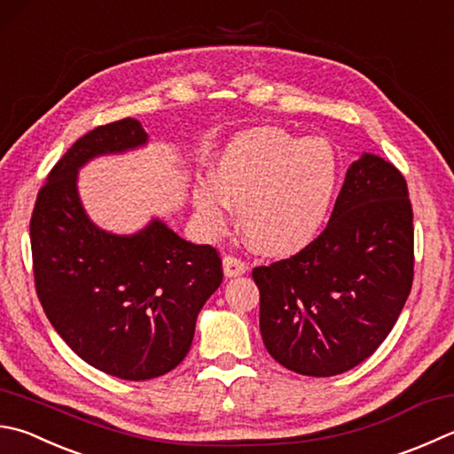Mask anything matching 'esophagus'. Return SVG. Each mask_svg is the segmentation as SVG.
<instances>
[{"instance_id": "esophagus-1", "label": "esophagus", "mask_w": 454, "mask_h": 454, "mask_svg": "<svg viewBox=\"0 0 454 454\" xmlns=\"http://www.w3.org/2000/svg\"><path fill=\"white\" fill-rule=\"evenodd\" d=\"M223 270H225V277L233 278V277H241L245 275L247 270H249V264H247L241 256L237 254H227L223 259Z\"/></svg>"}]
</instances>
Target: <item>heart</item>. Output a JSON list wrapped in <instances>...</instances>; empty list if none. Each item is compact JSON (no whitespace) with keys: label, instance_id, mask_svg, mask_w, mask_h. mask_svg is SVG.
I'll list each match as a JSON object with an SVG mask.
<instances>
[{"label":"heart","instance_id":"1","mask_svg":"<svg viewBox=\"0 0 454 454\" xmlns=\"http://www.w3.org/2000/svg\"><path fill=\"white\" fill-rule=\"evenodd\" d=\"M338 182V158L326 140H301L280 128H256L227 144L213 183L193 190L205 227L221 231L227 201L254 251L290 254L318 235Z\"/></svg>","mask_w":454,"mask_h":454}]
</instances>
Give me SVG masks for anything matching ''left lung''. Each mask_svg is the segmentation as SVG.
I'll return each mask as SVG.
<instances>
[{
    "label": "left lung",
    "mask_w": 454,
    "mask_h": 454,
    "mask_svg": "<svg viewBox=\"0 0 454 454\" xmlns=\"http://www.w3.org/2000/svg\"><path fill=\"white\" fill-rule=\"evenodd\" d=\"M413 262L405 177L364 153L348 169L326 229L288 259L253 269L264 348L302 375L352 370L395 326Z\"/></svg>",
    "instance_id": "1"
}]
</instances>
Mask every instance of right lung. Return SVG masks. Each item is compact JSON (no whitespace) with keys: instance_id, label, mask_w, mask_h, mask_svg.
Masks as SVG:
<instances>
[{"instance_id":"add662e5","label":"right lung","mask_w":454,"mask_h":454,"mask_svg":"<svg viewBox=\"0 0 454 454\" xmlns=\"http://www.w3.org/2000/svg\"><path fill=\"white\" fill-rule=\"evenodd\" d=\"M146 140L134 118L84 134L51 169L29 223L33 277L49 322L84 362L132 381L184 360L198 314L223 280L215 247L187 243L158 219L136 235H113L84 213L79 168Z\"/></svg>"}]
</instances>
